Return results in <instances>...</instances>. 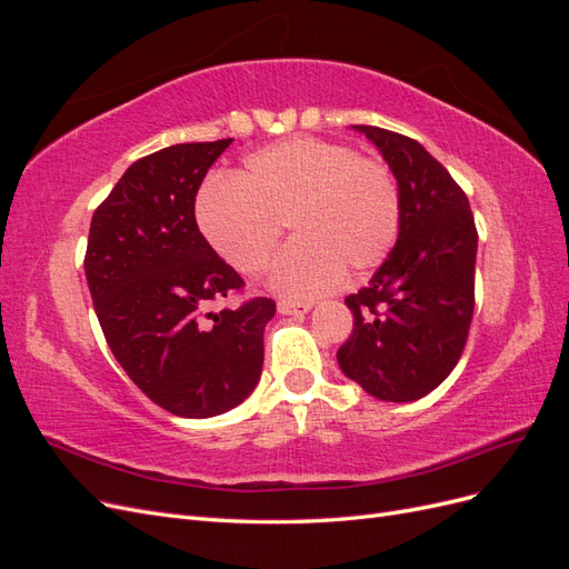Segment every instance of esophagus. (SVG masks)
<instances>
[{"mask_svg":"<svg viewBox=\"0 0 569 569\" xmlns=\"http://www.w3.org/2000/svg\"><path fill=\"white\" fill-rule=\"evenodd\" d=\"M278 311L282 316H295V318H303L308 311H311V303L306 301H280Z\"/></svg>","mask_w":569,"mask_h":569,"instance_id":"esophagus-1","label":"esophagus"}]
</instances>
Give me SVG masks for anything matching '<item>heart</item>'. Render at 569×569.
<instances>
[{"mask_svg": "<svg viewBox=\"0 0 569 569\" xmlns=\"http://www.w3.org/2000/svg\"><path fill=\"white\" fill-rule=\"evenodd\" d=\"M197 222L213 251L242 274L261 272L282 237L270 287L287 299L332 289L343 270L366 274L401 232V192L391 168L351 147L295 137L244 159L234 182L211 180L197 197Z\"/></svg>", "mask_w": 569, "mask_h": 569, "instance_id": "obj_1", "label": "heart"}]
</instances>
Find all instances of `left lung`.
Here are the masks:
<instances>
[{"label":"left lung","mask_w":569,"mask_h":569,"mask_svg":"<svg viewBox=\"0 0 569 569\" xmlns=\"http://www.w3.org/2000/svg\"><path fill=\"white\" fill-rule=\"evenodd\" d=\"M382 151L401 192V232L368 287L347 297L353 332L339 368L380 401H418L451 375L475 313L477 228L470 201L406 134L353 126Z\"/></svg>","instance_id":"1"}]
</instances>
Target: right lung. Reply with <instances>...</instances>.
<instances>
[{
	"instance_id": "right-lung-1",
	"label": "right lung",
	"mask_w": 569,
	"mask_h": 569,
	"mask_svg": "<svg viewBox=\"0 0 569 569\" xmlns=\"http://www.w3.org/2000/svg\"><path fill=\"white\" fill-rule=\"evenodd\" d=\"M232 140L173 144L134 161L90 222L88 274L101 332L149 399L180 418H213L261 380L274 301L206 313L244 280L199 232V187Z\"/></svg>"
}]
</instances>
